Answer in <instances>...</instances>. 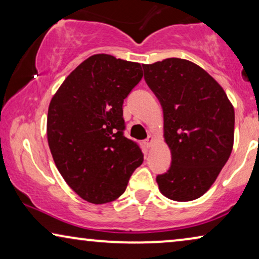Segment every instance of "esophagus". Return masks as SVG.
Masks as SVG:
<instances>
[{
	"instance_id": "1",
	"label": "esophagus",
	"mask_w": 259,
	"mask_h": 259,
	"mask_svg": "<svg viewBox=\"0 0 259 259\" xmlns=\"http://www.w3.org/2000/svg\"><path fill=\"white\" fill-rule=\"evenodd\" d=\"M153 143H154V138L152 136H148L147 139L145 140V145H146L147 147H151L152 145H153Z\"/></svg>"
}]
</instances>
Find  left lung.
I'll return each instance as SVG.
<instances>
[{"label": "left lung", "instance_id": "obj_1", "mask_svg": "<svg viewBox=\"0 0 259 259\" xmlns=\"http://www.w3.org/2000/svg\"><path fill=\"white\" fill-rule=\"evenodd\" d=\"M144 77L164 112V139L171 167L157 177L168 199L203 196L230 158L235 109L223 87L196 63L169 58L144 65Z\"/></svg>", "mask_w": 259, "mask_h": 259}]
</instances>
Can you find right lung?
I'll return each instance as SVG.
<instances>
[{"instance_id":"1","label":"right lung","mask_w":259,"mask_h":259,"mask_svg":"<svg viewBox=\"0 0 259 259\" xmlns=\"http://www.w3.org/2000/svg\"><path fill=\"white\" fill-rule=\"evenodd\" d=\"M143 77L140 63L95 54L81 62L52 98L47 139L70 189L93 204L125 192L143 164L137 143L123 136V99Z\"/></svg>"}]
</instances>
